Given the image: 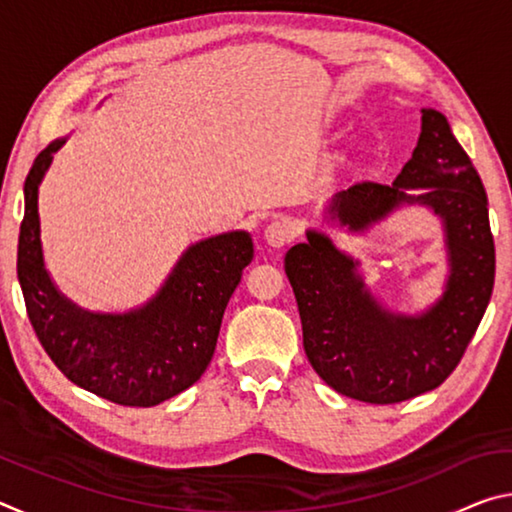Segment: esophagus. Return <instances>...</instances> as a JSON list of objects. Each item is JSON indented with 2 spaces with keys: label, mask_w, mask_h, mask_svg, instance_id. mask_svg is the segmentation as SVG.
<instances>
[{
  "label": "esophagus",
  "mask_w": 512,
  "mask_h": 512,
  "mask_svg": "<svg viewBox=\"0 0 512 512\" xmlns=\"http://www.w3.org/2000/svg\"><path fill=\"white\" fill-rule=\"evenodd\" d=\"M293 237H296V225H293L287 219H275V221L268 223L266 230H264L266 244L273 246V248L287 246Z\"/></svg>",
  "instance_id": "obj_1"
}]
</instances>
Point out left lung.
I'll use <instances>...</instances> for the list:
<instances>
[{
    "mask_svg": "<svg viewBox=\"0 0 512 512\" xmlns=\"http://www.w3.org/2000/svg\"><path fill=\"white\" fill-rule=\"evenodd\" d=\"M409 188L425 192L411 195ZM402 205L429 207L445 228L449 277L443 296L420 316L381 307L357 273V259L323 232L307 230L305 244L284 257L309 363L336 393L368 404L404 402L443 384L495 287L488 196L447 117L433 108L422 110L418 146L393 185H352L332 198L327 216L361 232Z\"/></svg>",
    "mask_w": 512,
    "mask_h": 512,
    "instance_id": "left-lung-1",
    "label": "left lung"
}]
</instances>
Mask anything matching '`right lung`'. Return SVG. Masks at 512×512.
Instances as JSON below:
<instances>
[{
  "instance_id": "obj_1",
  "label": "right lung",
  "mask_w": 512,
  "mask_h": 512,
  "mask_svg": "<svg viewBox=\"0 0 512 512\" xmlns=\"http://www.w3.org/2000/svg\"><path fill=\"white\" fill-rule=\"evenodd\" d=\"M38 153L24 180L17 280L42 348L63 375L121 406H155L196 384L210 366L221 318L244 268L253 262L248 232H225L189 246L162 289L126 314H94L67 300L45 268L38 189L54 153Z\"/></svg>"
}]
</instances>
